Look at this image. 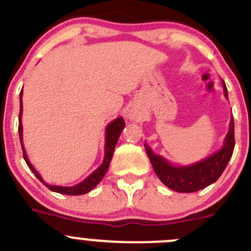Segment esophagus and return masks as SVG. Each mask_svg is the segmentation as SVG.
I'll return each instance as SVG.
<instances>
[{
	"label": "esophagus",
	"instance_id": "1",
	"mask_svg": "<svg viewBox=\"0 0 251 251\" xmlns=\"http://www.w3.org/2000/svg\"><path fill=\"white\" fill-rule=\"evenodd\" d=\"M130 118H133V120H135V115H134V113H131Z\"/></svg>",
	"mask_w": 251,
	"mask_h": 251
}]
</instances>
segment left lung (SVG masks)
Listing matches in <instances>:
<instances>
[{"label":"left lung","mask_w":251,"mask_h":251,"mask_svg":"<svg viewBox=\"0 0 251 251\" xmlns=\"http://www.w3.org/2000/svg\"><path fill=\"white\" fill-rule=\"evenodd\" d=\"M223 90H225V96L228 99L227 86L225 81H223ZM234 145V121L232 117L229 130L226 135L225 144L221 150L197 163L189 166H173L162 156L153 153L146 144L145 150L150 158L153 171L166 187L178 193H194L209 187L220 178L225 168L227 167L228 161L232 157Z\"/></svg>","instance_id":"obj_1"}]
</instances>
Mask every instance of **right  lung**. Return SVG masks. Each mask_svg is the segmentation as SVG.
Segmentation results:
<instances>
[{
    "label": "right lung",
    "mask_w": 251,
    "mask_h": 251,
    "mask_svg": "<svg viewBox=\"0 0 251 251\" xmlns=\"http://www.w3.org/2000/svg\"><path fill=\"white\" fill-rule=\"evenodd\" d=\"M22 96H23V90L21 91V111H19V126H18V131H19V139H21V144H22V149H23V156L24 160H25L26 165L28 167L33 171L34 175L38 177L39 180H41V183H44L50 190L52 192L59 193V194H64V195H83L86 194V193L90 192L91 189L96 187L99 183L101 182V179L103 178V176L106 175L108 170V166H110L111 160H112L113 156V151H115L116 145H117L118 138H120L121 133H122L123 128H125L126 123L125 120L122 117L116 118L115 121L110 123L106 128V143H105V157H103L102 163H101L100 167L98 168L96 171H94L88 178L83 180L79 184L73 185V187H59V185H50L45 182L44 179L41 178V176L39 175L38 171L34 168V166L31 165L30 161L28 160V156H26L25 150H24L23 146V126H22V112H23V103H22Z\"/></svg>",
    "instance_id": "obj_1"
}]
</instances>
